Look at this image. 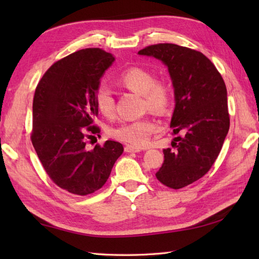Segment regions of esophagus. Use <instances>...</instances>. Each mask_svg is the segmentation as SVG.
Returning a JSON list of instances; mask_svg holds the SVG:
<instances>
[{
	"mask_svg": "<svg viewBox=\"0 0 259 259\" xmlns=\"http://www.w3.org/2000/svg\"><path fill=\"white\" fill-rule=\"evenodd\" d=\"M142 149L139 147L136 146H131V145H125L124 147V151L125 152H140Z\"/></svg>",
	"mask_w": 259,
	"mask_h": 259,
	"instance_id": "34e87169",
	"label": "esophagus"
}]
</instances>
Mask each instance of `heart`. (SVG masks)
<instances>
[{"label":"heart","mask_w":259,"mask_h":259,"mask_svg":"<svg viewBox=\"0 0 259 259\" xmlns=\"http://www.w3.org/2000/svg\"><path fill=\"white\" fill-rule=\"evenodd\" d=\"M117 83L131 92L142 97L141 108L158 114H164L172 102L171 87L164 79H155L149 70L141 67H131L124 70L117 79ZM96 107L103 117L114 115V98L107 85L100 84L95 92ZM159 130L157 121L151 117L122 122L111 131V136L121 141L137 146L146 145L150 137Z\"/></svg>","instance_id":"obj_1"}]
</instances>
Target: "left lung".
<instances>
[{
  "instance_id": "left-lung-1",
  "label": "left lung",
  "mask_w": 259,
  "mask_h": 259,
  "mask_svg": "<svg viewBox=\"0 0 259 259\" xmlns=\"http://www.w3.org/2000/svg\"><path fill=\"white\" fill-rule=\"evenodd\" d=\"M167 65L176 106L170 126L174 149H163L157 179L180 189L205 176L222 150L229 130L227 89L222 74L205 54L172 43L149 46L138 52Z\"/></svg>"
}]
</instances>
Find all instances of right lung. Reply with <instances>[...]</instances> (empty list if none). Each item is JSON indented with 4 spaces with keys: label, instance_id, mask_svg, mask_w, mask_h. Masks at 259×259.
<instances>
[{
    "label": "right lung",
    "instance_id": "1",
    "mask_svg": "<svg viewBox=\"0 0 259 259\" xmlns=\"http://www.w3.org/2000/svg\"><path fill=\"white\" fill-rule=\"evenodd\" d=\"M114 61L99 48L82 49L52 64L33 98L31 141L49 177L70 194L87 196L107 183L123 146L107 140L87 149L100 134L95 92Z\"/></svg>",
    "mask_w": 259,
    "mask_h": 259
}]
</instances>
